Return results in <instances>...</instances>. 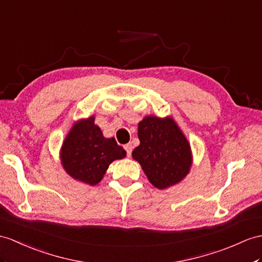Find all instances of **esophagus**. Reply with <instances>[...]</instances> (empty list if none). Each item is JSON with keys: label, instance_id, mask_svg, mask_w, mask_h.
I'll list each match as a JSON object with an SVG mask.
<instances>
[{"label": "esophagus", "instance_id": "1", "mask_svg": "<svg viewBox=\"0 0 262 262\" xmlns=\"http://www.w3.org/2000/svg\"><path fill=\"white\" fill-rule=\"evenodd\" d=\"M124 149L126 151V156L130 157L131 156V152H132V145L131 144H125L124 145Z\"/></svg>", "mask_w": 262, "mask_h": 262}]
</instances>
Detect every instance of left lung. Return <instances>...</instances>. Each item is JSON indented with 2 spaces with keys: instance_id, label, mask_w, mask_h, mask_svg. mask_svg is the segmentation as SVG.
Segmentation results:
<instances>
[{
  "instance_id": "8db88e82",
  "label": "left lung",
  "mask_w": 262,
  "mask_h": 262,
  "mask_svg": "<svg viewBox=\"0 0 262 262\" xmlns=\"http://www.w3.org/2000/svg\"><path fill=\"white\" fill-rule=\"evenodd\" d=\"M140 144L132 157L153 187L164 190L181 182L192 167L187 137L172 117L146 116L138 124Z\"/></svg>"
}]
</instances>
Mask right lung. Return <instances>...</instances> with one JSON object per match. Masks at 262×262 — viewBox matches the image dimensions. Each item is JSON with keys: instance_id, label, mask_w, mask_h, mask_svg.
<instances>
[{"instance_id": "add662e5", "label": "right lung", "mask_w": 262, "mask_h": 262, "mask_svg": "<svg viewBox=\"0 0 262 262\" xmlns=\"http://www.w3.org/2000/svg\"><path fill=\"white\" fill-rule=\"evenodd\" d=\"M94 116L75 121L60 150L63 169L74 180L95 186L114 160L126 156L114 138H105Z\"/></svg>"}]
</instances>
